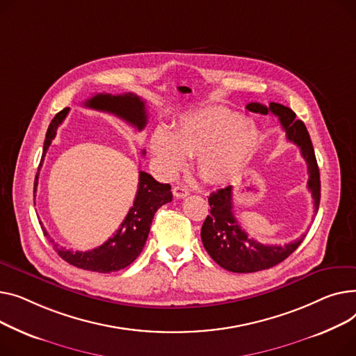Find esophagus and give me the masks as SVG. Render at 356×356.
<instances>
[{
    "label": "esophagus",
    "instance_id": "obj_1",
    "mask_svg": "<svg viewBox=\"0 0 356 356\" xmlns=\"http://www.w3.org/2000/svg\"><path fill=\"white\" fill-rule=\"evenodd\" d=\"M172 193L177 198H185L188 194H190V190H188V188L184 185H175Z\"/></svg>",
    "mask_w": 356,
    "mask_h": 356
}]
</instances>
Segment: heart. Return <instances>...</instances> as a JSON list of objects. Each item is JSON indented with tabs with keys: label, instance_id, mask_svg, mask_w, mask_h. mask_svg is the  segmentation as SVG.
Segmentation results:
<instances>
[{
	"label": "heart",
	"instance_id": "1",
	"mask_svg": "<svg viewBox=\"0 0 356 356\" xmlns=\"http://www.w3.org/2000/svg\"><path fill=\"white\" fill-rule=\"evenodd\" d=\"M151 149L166 174L179 171L186 155H197L200 175L213 184L234 178L254 154L259 131L253 122L222 106H202L182 113L172 132L158 127Z\"/></svg>",
	"mask_w": 356,
	"mask_h": 356
}]
</instances>
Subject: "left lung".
<instances>
[{
	"instance_id": "8db88e82",
	"label": "left lung",
	"mask_w": 356,
	"mask_h": 356,
	"mask_svg": "<svg viewBox=\"0 0 356 356\" xmlns=\"http://www.w3.org/2000/svg\"><path fill=\"white\" fill-rule=\"evenodd\" d=\"M245 108L254 113L267 115L271 112L276 115L286 131L287 140L299 146L300 154L307 163V188L315 202V211H318L321 202V174L305 123L296 119L293 111L280 103L271 102L268 108L261 103H248ZM208 202L211 207V214L207 216L201 228L202 244L207 253L218 266L233 273H254L273 267L293 253L306 237L303 234L296 241L284 245L261 244L250 237L234 217L232 185L211 193Z\"/></svg>"
}]
</instances>
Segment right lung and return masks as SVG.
Returning <instances> with one entry per match:
<instances>
[{
  "label": "right lung",
  "instance_id": "obj_1",
  "mask_svg": "<svg viewBox=\"0 0 356 356\" xmlns=\"http://www.w3.org/2000/svg\"><path fill=\"white\" fill-rule=\"evenodd\" d=\"M85 106L95 111L112 113L132 124L138 131H142L146 127V122H148L145 100H142L135 93H97L85 102ZM67 113L69 108H65L53 118L51 123L49 124L43 146V155H41L38 165V172L49 146L56 136L57 128L66 119ZM142 154H145V151ZM38 172L34 181V194L37 191ZM171 200L172 193L170 184H161L148 172L139 171V184L134 205L131 207L123 222L116 229L113 237H111L106 243L89 250V252H72V250H66L65 247L54 244V240L50 237L49 238L53 243L57 254L72 266L83 270L96 271V273H112V271L128 267L140 254L146 238H148L155 213L163 204L171 202ZM43 228L44 236H49L46 228Z\"/></svg>",
  "mask_w": 356,
  "mask_h": 356
}]
</instances>
